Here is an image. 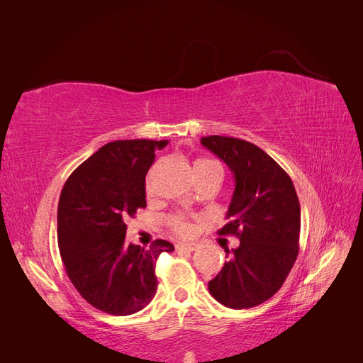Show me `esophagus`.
<instances>
[{
  "instance_id": "1",
  "label": "esophagus",
  "mask_w": 363,
  "mask_h": 363,
  "mask_svg": "<svg viewBox=\"0 0 363 363\" xmlns=\"http://www.w3.org/2000/svg\"><path fill=\"white\" fill-rule=\"evenodd\" d=\"M196 248H199V245H196V244H177V245H175V250H177V251H182V250L195 251Z\"/></svg>"
}]
</instances>
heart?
I'll list each match as a JSON object with an SVG mask.
<instances>
[{
    "mask_svg": "<svg viewBox=\"0 0 363 363\" xmlns=\"http://www.w3.org/2000/svg\"><path fill=\"white\" fill-rule=\"evenodd\" d=\"M208 167H219V164L213 160H208V159H199V160H195V163H194L195 171H200V169H204V168H208ZM150 189H151V182L147 180V191L150 192ZM169 224H171L174 232L180 235V236H189L194 232L192 224L188 221V219L183 218L182 215L172 216L169 219Z\"/></svg>",
    "mask_w": 363,
    "mask_h": 363,
    "instance_id": "obj_1",
    "label": "heart"
}]
</instances>
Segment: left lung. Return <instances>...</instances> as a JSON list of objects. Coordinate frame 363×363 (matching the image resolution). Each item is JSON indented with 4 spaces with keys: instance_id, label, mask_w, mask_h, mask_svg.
Wrapping results in <instances>:
<instances>
[{
    "instance_id": "left-lung-1",
    "label": "left lung",
    "mask_w": 363,
    "mask_h": 363,
    "mask_svg": "<svg viewBox=\"0 0 363 363\" xmlns=\"http://www.w3.org/2000/svg\"><path fill=\"white\" fill-rule=\"evenodd\" d=\"M201 144L233 172L230 223L218 233L240 240L225 250L228 260L208 281V292L230 309H250L281 288L298 256V196L286 171L251 142L213 135Z\"/></svg>"
}]
</instances>
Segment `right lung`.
Segmentation results:
<instances>
[{"instance_id":"add662e5","label":"right lung","mask_w":363,"mask_h":363,"mask_svg":"<svg viewBox=\"0 0 363 363\" xmlns=\"http://www.w3.org/2000/svg\"><path fill=\"white\" fill-rule=\"evenodd\" d=\"M167 144L108 142L69 175L62 189L57 240L65 269L83 298L108 315L144 309L157 289V257L174 251L163 239L150 248L125 244V219L147 207L145 175L156 150Z\"/></svg>"}]
</instances>
